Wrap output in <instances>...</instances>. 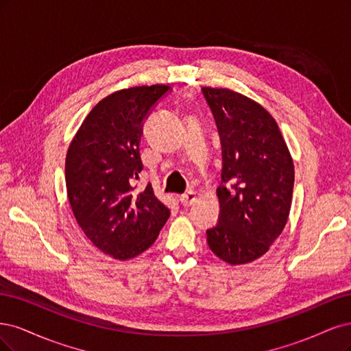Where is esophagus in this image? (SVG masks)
I'll list each match as a JSON object with an SVG mask.
<instances>
[{
    "label": "esophagus",
    "mask_w": 351,
    "mask_h": 351,
    "mask_svg": "<svg viewBox=\"0 0 351 351\" xmlns=\"http://www.w3.org/2000/svg\"><path fill=\"white\" fill-rule=\"evenodd\" d=\"M179 201H180V204H182V206L189 207V206H192L197 201V192L188 191V192H185L184 195L179 197Z\"/></svg>",
    "instance_id": "esophagus-1"
}]
</instances>
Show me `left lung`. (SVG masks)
Returning a JSON list of instances; mask_svg holds the SVG:
<instances>
[{
    "label": "left lung",
    "instance_id": "left-lung-1",
    "mask_svg": "<svg viewBox=\"0 0 351 351\" xmlns=\"http://www.w3.org/2000/svg\"><path fill=\"white\" fill-rule=\"evenodd\" d=\"M221 143L219 221L210 250L232 265L263 256L287 223L295 167L277 122L256 101L229 88L201 90Z\"/></svg>",
    "mask_w": 351,
    "mask_h": 351
}]
</instances>
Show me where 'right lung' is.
I'll return each mask as SVG.
<instances>
[{
  "instance_id": "add662e5",
  "label": "right lung",
  "mask_w": 351,
  "mask_h": 351,
  "mask_svg": "<svg viewBox=\"0 0 351 351\" xmlns=\"http://www.w3.org/2000/svg\"><path fill=\"white\" fill-rule=\"evenodd\" d=\"M167 86H141L112 93L82 123L65 159V184L75 220L96 247L115 259H130L150 247L171 216L143 171V125Z\"/></svg>"
}]
</instances>
